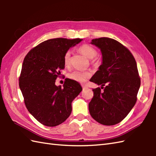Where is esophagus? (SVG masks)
<instances>
[{
  "label": "esophagus",
  "instance_id": "esophagus-1",
  "mask_svg": "<svg viewBox=\"0 0 156 156\" xmlns=\"http://www.w3.org/2000/svg\"><path fill=\"white\" fill-rule=\"evenodd\" d=\"M82 88H83V89H85V88H87V86L84 85V84H82Z\"/></svg>",
  "mask_w": 156,
  "mask_h": 156
}]
</instances>
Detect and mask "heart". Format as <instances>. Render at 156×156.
Returning a JSON list of instances; mask_svg holds the SVG:
<instances>
[{"instance_id":"obj_1","label":"heart","mask_w":156,"mask_h":156,"mask_svg":"<svg viewBox=\"0 0 156 156\" xmlns=\"http://www.w3.org/2000/svg\"><path fill=\"white\" fill-rule=\"evenodd\" d=\"M78 50L81 54H83L87 58L92 59V62H94L96 61V59L94 58L97 56V51L96 50L95 48L92 47L91 45L88 44H83L79 47ZM69 62H70V52L67 51L65 54L64 57V63L65 66H69ZM68 76L72 80H74L79 82H83L87 78L90 77V74L88 72L75 70L70 73V74H69Z\"/></svg>"}]
</instances>
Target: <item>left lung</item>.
Returning a JSON list of instances; mask_svg holds the SVG:
<instances>
[{
    "label": "left lung",
    "mask_w": 156,
    "mask_h": 156,
    "mask_svg": "<svg viewBox=\"0 0 156 156\" xmlns=\"http://www.w3.org/2000/svg\"><path fill=\"white\" fill-rule=\"evenodd\" d=\"M91 44L101 49L102 62L90 80L101 85V88L92 90L89 112L99 123L116 125L127 117L136 103L141 84L137 63L130 51L113 39H94Z\"/></svg>",
    "instance_id": "obj_1"
}]
</instances>
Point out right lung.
<instances>
[{"instance_id": "1", "label": "right lung", "mask_w": 156, "mask_h": 156, "mask_svg": "<svg viewBox=\"0 0 156 156\" xmlns=\"http://www.w3.org/2000/svg\"><path fill=\"white\" fill-rule=\"evenodd\" d=\"M81 41L48 39L31 49L23 60L19 80L25 106L35 119L48 127L57 126L69 117L72 102L82 90L78 82L69 78L62 88L55 84L65 67V54Z\"/></svg>"}]
</instances>
